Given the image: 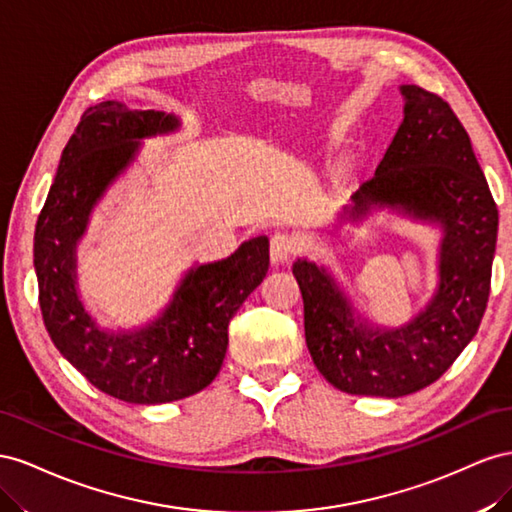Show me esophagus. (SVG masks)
Here are the masks:
<instances>
[{"label": "esophagus", "mask_w": 512, "mask_h": 512, "mask_svg": "<svg viewBox=\"0 0 512 512\" xmlns=\"http://www.w3.org/2000/svg\"><path fill=\"white\" fill-rule=\"evenodd\" d=\"M296 253V240L285 231H276L270 238V257L274 264H285V261Z\"/></svg>", "instance_id": "esophagus-1"}]
</instances>
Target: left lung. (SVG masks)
I'll use <instances>...</instances> for the list:
<instances>
[{
	"mask_svg": "<svg viewBox=\"0 0 512 512\" xmlns=\"http://www.w3.org/2000/svg\"><path fill=\"white\" fill-rule=\"evenodd\" d=\"M401 92L405 118L347 212L360 218L371 206H390L442 225L433 300L407 326L373 330L356 324L324 268L306 259L294 264L306 345L319 373L347 394L388 399L433 384L474 339L487 309L498 240V206L455 111L418 85H403Z\"/></svg>",
	"mask_w": 512,
	"mask_h": 512,
	"instance_id": "1",
	"label": "left lung"
}]
</instances>
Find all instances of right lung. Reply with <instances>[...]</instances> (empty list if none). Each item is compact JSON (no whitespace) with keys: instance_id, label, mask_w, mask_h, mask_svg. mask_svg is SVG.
<instances>
[{"instance_id":"1","label":"right lung","mask_w":512,"mask_h":512,"mask_svg":"<svg viewBox=\"0 0 512 512\" xmlns=\"http://www.w3.org/2000/svg\"><path fill=\"white\" fill-rule=\"evenodd\" d=\"M173 128V115L130 111L115 100L87 109L36 223L34 266L49 337L87 382L126 403H169L206 388L221 371L231 317L270 264L266 236L244 242L231 257L188 272L163 317L139 332H105L85 313L75 289V246L87 216L135 158L137 141Z\"/></svg>"}]
</instances>
